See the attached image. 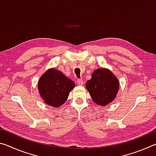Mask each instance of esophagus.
Instances as JSON below:
<instances>
[{
    "instance_id": "esophagus-1",
    "label": "esophagus",
    "mask_w": 156,
    "mask_h": 156,
    "mask_svg": "<svg viewBox=\"0 0 156 156\" xmlns=\"http://www.w3.org/2000/svg\"><path fill=\"white\" fill-rule=\"evenodd\" d=\"M77 83L78 85H83V80H81V79H78L77 80Z\"/></svg>"
}]
</instances>
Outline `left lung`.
Returning <instances> with one entry per match:
<instances>
[{
  "mask_svg": "<svg viewBox=\"0 0 156 156\" xmlns=\"http://www.w3.org/2000/svg\"><path fill=\"white\" fill-rule=\"evenodd\" d=\"M117 77L106 68L97 69L86 83V89L95 103L106 106L113 101L119 89Z\"/></svg>",
  "mask_w": 156,
  "mask_h": 156,
  "instance_id": "left-lung-1",
  "label": "left lung"
}]
</instances>
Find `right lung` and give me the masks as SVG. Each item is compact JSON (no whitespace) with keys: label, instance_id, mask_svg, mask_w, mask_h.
<instances>
[{"label":"right lung","instance_id":"add662e5","mask_svg":"<svg viewBox=\"0 0 156 156\" xmlns=\"http://www.w3.org/2000/svg\"><path fill=\"white\" fill-rule=\"evenodd\" d=\"M74 87V82L55 68L47 70L38 83V89L42 99L46 104L54 107H59L64 104Z\"/></svg>","mask_w":156,"mask_h":156}]
</instances>
